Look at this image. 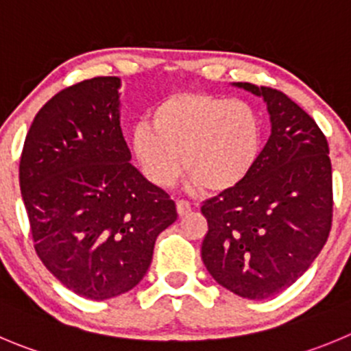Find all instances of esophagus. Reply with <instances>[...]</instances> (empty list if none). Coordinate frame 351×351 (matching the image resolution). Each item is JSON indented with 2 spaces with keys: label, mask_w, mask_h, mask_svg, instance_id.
<instances>
[{
  "label": "esophagus",
  "mask_w": 351,
  "mask_h": 351,
  "mask_svg": "<svg viewBox=\"0 0 351 351\" xmlns=\"http://www.w3.org/2000/svg\"><path fill=\"white\" fill-rule=\"evenodd\" d=\"M176 206H178V213L181 217L188 215V213L191 212V205H189V203L186 202V199H179V202L176 203Z\"/></svg>",
  "instance_id": "1"
}]
</instances>
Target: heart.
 <instances>
[{
    "instance_id": "heart-1",
    "label": "heart",
    "mask_w": 351,
    "mask_h": 351,
    "mask_svg": "<svg viewBox=\"0 0 351 351\" xmlns=\"http://www.w3.org/2000/svg\"><path fill=\"white\" fill-rule=\"evenodd\" d=\"M129 146L146 179L158 188L178 181L182 156L193 188L223 195L252 176L262 152V122L245 101L179 93L152 110L149 123H136Z\"/></svg>"
}]
</instances>
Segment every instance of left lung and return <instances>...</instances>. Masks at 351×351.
Returning a JSON list of instances; mask_svg holds the SVG:
<instances>
[{"label":"left lung","instance_id":"left-lung-1","mask_svg":"<svg viewBox=\"0 0 351 351\" xmlns=\"http://www.w3.org/2000/svg\"><path fill=\"white\" fill-rule=\"evenodd\" d=\"M267 105L270 136L252 176L203 203L202 258L213 279L248 300L285 291L328 241L332 172L315 120L278 89L232 82Z\"/></svg>","mask_w":351,"mask_h":351}]
</instances>
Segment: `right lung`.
<instances>
[{
	"label": "right lung",
	"mask_w": 351,
	"mask_h": 351,
	"mask_svg": "<svg viewBox=\"0 0 351 351\" xmlns=\"http://www.w3.org/2000/svg\"><path fill=\"white\" fill-rule=\"evenodd\" d=\"M120 79L63 89L38 112L20 158L34 248L70 291L110 300L139 285L176 203L131 163Z\"/></svg>",
	"instance_id": "add662e5"
}]
</instances>
